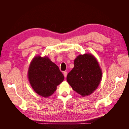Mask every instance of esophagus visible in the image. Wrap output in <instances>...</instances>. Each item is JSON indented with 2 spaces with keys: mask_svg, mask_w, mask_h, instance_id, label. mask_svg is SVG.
<instances>
[{
  "mask_svg": "<svg viewBox=\"0 0 129 129\" xmlns=\"http://www.w3.org/2000/svg\"><path fill=\"white\" fill-rule=\"evenodd\" d=\"M63 75H64V76L65 77H67V72H63Z\"/></svg>",
  "mask_w": 129,
  "mask_h": 129,
  "instance_id": "esophagus-1",
  "label": "esophagus"
}]
</instances>
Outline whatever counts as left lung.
Here are the masks:
<instances>
[{
    "label": "left lung",
    "instance_id": "1",
    "mask_svg": "<svg viewBox=\"0 0 129 129\" xmlns=\"http://www.w3.org/2000/svg\"><path fill=\"white\" fill-rule=\"evenodd\" d=\"M74 67L67 76V81L74 91L83 97L88 96L97 89L102 73L96 58L91 54L77 56Z\"/></svg>",
    "mask_w": 129,
    "mask_h": 129
}]
</instances>
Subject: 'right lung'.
<instances>
[{
  "label": "right lung",
  "instance_id": "add662e5",
  "mask_svg": "<svg viewBox=\"0 0 129 129\" xmlns=\"http://www.w3.org/2000/svg\"><path fill=\"white\" fill-rule=\"evenodd\" d=\"M28 77L34 91L42 97L51 96L64 80L58 66L45 56H37L31 61Z\"/></svg>",
  "mask_w": 129,
  "mask_h": 129
}]
</instances>
